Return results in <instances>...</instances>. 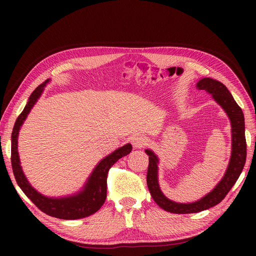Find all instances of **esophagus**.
I'll return each instance as SVG.
<instances>
[{
  "instance_id": "esophagus-1",
  "label": "esophagus",
  "mask_w": 256,
  "mask_h": 256,
  "mask_svg": "<svg viewBox=\"0 0 256 256\" xmlns=\"http://www.w3.org/2000/svg\"><path fill=\"white\" fill-rule=\"evenodd\" d=\"M146 143H148V138H146L145 135L136 134L132 138V144L134 148H143V146L146 145Z\"/></svg>"
}]
</instances>
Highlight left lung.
Here are the masks:
<instances>
[{"label": "left lung", "instance_id": "left-lung-1", "mask_svg": "<svg viewBox=\"0 0 256 256\" xmlns=\"http://www.w3.org/2000/svg\"><path fill=\"white\" fill-rule=\"evenodd\" d=\"M199 90H204L214 98V101L224 108L231 122L232 132V150L229 165H228L224 176L212 192L206 194L204 198L190 204H179L168 199L162 192L158 184V157L153 150H146L145 153L148 155V187L155 202L162 209L172 212V214H196V212L206 210L221 202L228 192H230L240 177L246 160V125H244V116L242 108L238 106L233 99L230 91L220 81L202 78L197 82Z\"/></svg>", "mask_w": 256, "mask_h": 256}]
</instances>
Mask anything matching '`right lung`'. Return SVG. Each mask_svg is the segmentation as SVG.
I'll use <instances>...</instances> for the list:
<instances>
[{
	"label": "right lung",
	"mask_w": 256,
	"mask_h": 256,
	"mask_svg": "<svg viewBox=\"0 0 256 256\" xmlns=\"http://www.w3.org/2000/svg\"><path fill=\"white\" fill-rule=\"evenodd\" d=\"M48 82H50V79H47L45 82L38 86L32 91L28 102H27L24 110L22 111L14 124L12 132V145H10V162H12L13 172L20 188L32 200V202L44 214L64 220L86 218V216L96 212L104 204L106 198V178L108 170L120 158L130 154V152L132 150V145L125 144L122 148L114 150L112 154L104 157L96 166L88 180L82 187V190H80L79 192L62 198L46 197V196L38 192L34 187L30 186V184L24 175L23 170H22L18 152V138L20 128L26 120L27 114L30 112L32 108L40 99L42 91H44V86Z\"/></svg>",
	"instance_id": "right-lung-1"
}]
</instances>
